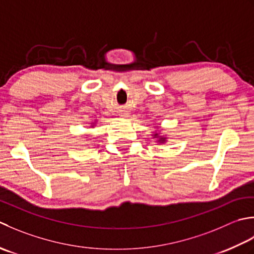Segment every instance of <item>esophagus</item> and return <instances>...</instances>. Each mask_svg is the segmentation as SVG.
<instances>
[{"instance_id": "34e87169", "label": "esophagus", "mask_w": 254, "mask_h": 254, "mask_svg": "<svg viewBox=\"0 0 254 254\" xmlns=\"http://www.w3.org/2000/svg\"><path fill=\"white\" fill-rule=\"evenodd\" d=\"M121 116H123V117H125V118H126V117H129V115H128V114H126V113H123Z\"/></svg>"}]
</instances>
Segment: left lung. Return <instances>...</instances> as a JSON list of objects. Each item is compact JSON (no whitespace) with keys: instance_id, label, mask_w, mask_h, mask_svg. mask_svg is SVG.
<instances>
[{"instance_id":"left-lung-1","label":"left lung","mask_w":254,"mask_h":254,"mask_svg":"<svg viewBox=\"0 0 254 254\" xmlns=\"http://www.w3.org/2000/svg\"><path fill=\"white\" fill-rule=\"evenodd\" d=\"M153 137L154 138H157V141L159 142V143H164V142H167V137H164V136H159V133L158 132H156L153 134Z\"/></svg>"}]
</instances>
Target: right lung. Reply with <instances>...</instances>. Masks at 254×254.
I'll return each mask as SVG.
<instances>
[{"mask_svg":"<svg viewBox=\"0 0 254 254\" xmlns=\"http://www.w3.org/2000/svg\"><path fill=\"white\" fill-rule=\"evenodd\" d=\"M94 124H96V123H92V127H93V126H94Z\"/></svg>","mask_w":254,"mask_h":254,"instance_id":"right-lung-1","label":"right lung"}]
</instances>
